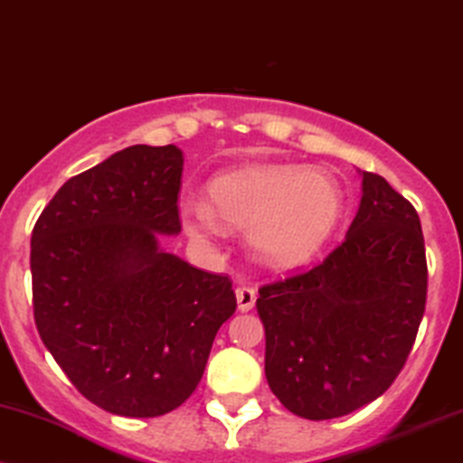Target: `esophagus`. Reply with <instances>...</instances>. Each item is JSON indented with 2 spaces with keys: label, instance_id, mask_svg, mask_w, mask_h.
I'll list each match as a JSON object with an SVG mask.
<instances>
[{
  "label": "esophagus",
  "instance_id": "obj_1",
  "mask_svg": "<svg viewBox=\"0 0 463 463\" xmlns=\"http://www.w3.org/2000/svg\"><path fill=\"white\" fill-rule=\"evenodd\" d=\"M236 298H238V309H241V312H249V309H253L255 306L258 292H255L251 286H238Z\"/></svg>",
  "mask_w": 463,
  "mask_h": 463
}]
</instances>
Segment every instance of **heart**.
Segmentation results:
<instances>
[{"label": "heart", "mask_w": 463, "mask_h": 463, "mask_svg": "<svg viewBox=\"0 0 463 463\" xmlns=\"http://www.w3.org/2000/svg\"><path fill=\"white\" fill-rule=\"evenodd\" d=\"M208 201H186L184 225L210 236L219 225L249 230L264 262L298 266L314 258L345 214V194L334 177L297 165H258L216 175Z\"/></svg>", "instance_id": "heart-1"}]
</instances>
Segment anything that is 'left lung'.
I'll return each mask as SVG.
<instances>
[{
  "label": "left lung",
  "instance_id": "left-lung-1",
  "mask_svg": "<svg viewBox=\"0 0 463 463\" xmlns=\"http://www.w3.org/2000/svg\"><path fill=\"white\" fill-rule=\"evenodd\" d=\"M346 238L323 262L260 288L264 371L307 420L351 414L403 371L427 306V255L414 205L364 171Z\"/></svg>",
  "mask_w": 463,
  "mask_h": 463
}]
</instances>
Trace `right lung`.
I'll return each instance as SVG.
<instances>
[{
	"mask_svg": "<svg viewBox=\"0 0 463 463\" xmlns=\"http://www.w3.org/2000/svg\"><path fill=\"white\" fill-rule=\"evenodd\" d=\"M184 157L134 145L71 177L32 232L34 323L90 403L154 418L194 392L212 342L236 312L227 275L160 249L175 236Z\"/></svg>",
	"mask_w": 463,
	"mask_h": 463,
	"instance_id": "obj_1",
	"label": "right lung"
}]
</instances>
